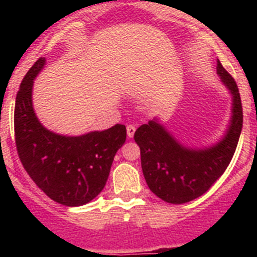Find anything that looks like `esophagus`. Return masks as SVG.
Masks as SVG:
<instances>
[{
	"mask_svg": "<svg viewBox=\"0 0 257 257\" xmlns=\"http://www.w3.org/2000/svg\"><path fill=\"white\" fill-rule=\"evenodd\" d=\"M126 130H127V138H128V139H133L134 134H135V131H136L135 126H133V124H128Z\"/></svg>",
	"mask_w": 257,
	"mask_h": 257,
	"instance_id": "esophagus-1",
	"label": "esophagus"
}]
</instances>
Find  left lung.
<instances>
[{
    "instance_id": "obj_1",
    "label": "left lung",
    "mask_w": 257,
    "mask_h": 257,
    "mask_svg": "<svg viewBox=\"0 0 257 257\" xmlns=\"http://www.w3.org/2000/svg\"><path fill=\"white\" fill-rule=\"evenodd\" d=\"M217 76L231 96L230 119L215 144L193 148L179 142L160 117L135 131L143 174L149 189L162 201L181 205L201 197L224 174L239 140L243 113L238 86L217 60Z\"/></svg>"
}]
</instances>
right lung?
Returning <instances> with one entry per match:
<instances>
[{"label":"right lung","instance_id":"add662e5","mask_svg":"<svg viewBox=\"0 0 257 257\" xmlns=\"http://www.w3.org/2000/svg\"><path fill=\"white\" fill-rule=\"evenodd\" d=\"M46 64L40 58L23 78L15 101V142L19 158L32 180L52 201L68 207L83 206L100 194L117 151L126 142V126L79 136L60 135L41 123L32 92Z\"/></svg>","mask_w":257,"mask_h":257}]
</instances>
